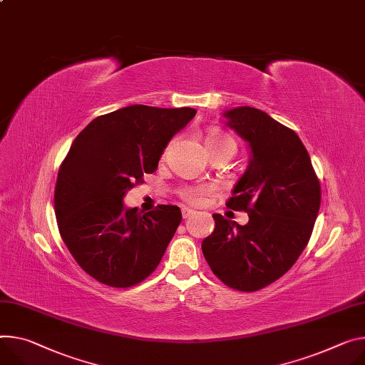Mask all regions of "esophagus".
<instances>
[{
    "mask_svg": "<svg viewBox=\"0 0 365 365\" xmlns=\"http://www.w3.org/2000/svg\"><path fill=\"white\" fill-rule=\"evenodd\" d=\"M182 214H183V218H189L190 215H193V210H190V208H183Z\"/></svg>",
    "mask_w": 365,
    "mask_h": 365,
    "instance_id": "esophagus-1",
    "label": "esophagus"
}]
</instances>
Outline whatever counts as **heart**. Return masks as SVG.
<instances>
[{"label":"heart","instance_id":"b5f03b06","mask_svg":"<svg viewBox=\"0 0 365 365\" xmlns=\"http://www.w3.org/2000/svg\"><path fill=\"white\" fill-rule=\"evenodd\" d=\"M205 144H207L208 151L221 148V147L236 148V141L230 135L222 134V132H211V134H208L205 138ZM210 190H211L210 187H192V189H186L182 195L185 200L190 204H201L204 200V195L208 193Z\"/></svg>","mask_w":365,"mask_h":365}]
</instances>
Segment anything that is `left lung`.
<instances>
[{
  "label": "left lung",
  "instance_id": "left-lung-1",
  "mask_svg": "<svg viewBox=\"0 0 365 365\" xmlns=\"http://www.w3.org/2000/svg\"><path fill=\"white\" fill-rule=\"evenodd\" d=\"M222 116L250 148L247 169L227 202L249 212V222L212 214L215 228L202 252L225 285L249 292L281 278L307 246L320 208V183L292 129L250 106Z\"/></svg>",
  "mask_w": 365,
  "mask_h": 365
}]
</instances>
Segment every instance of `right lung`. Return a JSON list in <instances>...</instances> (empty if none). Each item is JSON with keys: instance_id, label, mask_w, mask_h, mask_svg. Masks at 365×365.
I'll return each instance as SVG.
<instances>
[{"instance_id": "1", "label": "right lung", "mask_w": 365, "mask_h": 365, "mask_svg": "<svg viewBox=\"0 0 365 365\" xmlns=\"http://www.w3.org/2000/svg\"><path fill=\"white\" fill-rule=\"evenodd\" d=\"M195 115L192 108L130 105L97 116L74 140L58 172L55 215L70 253L98 282L128 288L158 267L180 208L140 214L123 197L157 169L164 148Z\"/></svg>"}]
</instances>
